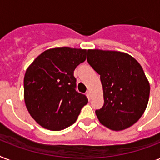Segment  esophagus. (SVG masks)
<instances>
[{"label": "esophagus", "mask_w": 160, "mask_h": 160, "mask_svg": "<svg viewBox=\"0 0 160 160\" xmlns=\"http://www.w3.org/2000/svg\"><path fill=\"white\" fill-rule=\"evenodd\" d=\"M86 95H87V97H88V99H89V100H90V99H91V91H90V90H88L87 92H86Z\"/></svg>", "instance_id": "34e87169"}]
</instances>
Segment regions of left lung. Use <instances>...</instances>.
Here are the masks:
<instances>
[{
	"label": "left lung",
	"instance_id": "8db88e82",
	"mask_svg": "<svg viewBox=\"0 0 160 160\" xmlns=\"http://www.w3.org/2000/svg\"><path fill=\"white\" fill-rule=\"evenodd\" d=\"M87 61L100 75L104 105L95 110L100 124L119 131L139 120L149 102L150 86L143 68L121 51L88 50Z\"/></svg>",
	"mask_w": 160,
	"mask_h": 160
}]
</instances>
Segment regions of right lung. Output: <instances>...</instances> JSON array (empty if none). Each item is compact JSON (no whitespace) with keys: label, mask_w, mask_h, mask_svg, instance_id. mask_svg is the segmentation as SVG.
I'll return each instance as SVG.
<instances>
[{"label":"right lung","mask_w":160,"mask_h":160,"mask_svg":"<svg viewBox=\"0 0 160 160\" xmlns=\"http://www.w3.org/2000/svg\"><path fill=\"white\" fill-rule=\"evenodd\" d=\"M85 49L56 47L38 55L26 69L24 100L31 116L58 131L76 121L86 96L75 90L74 70L86 59Z\"/></svg>","instance_id":"obj_1"}]
</instances>
